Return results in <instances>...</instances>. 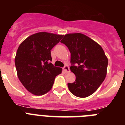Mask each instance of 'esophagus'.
<instances>
[{"instance_id":"obj_1","label":"esophagus","mask_w":125,"mask_h":125,"mask_svg":"<svg viewBox=\"0 0 125 125\" xmlns=\"http://www.w3.org/2000/svg\"><path fill=\"white\" fill-rule=\"evenodd\" d=\"M63 71H64L65 72H67V73L70 72V69H69V66L67 65L64 66V67L63 68Z\"/></svg>"}]
</instances>
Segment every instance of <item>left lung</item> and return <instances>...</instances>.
Returning a JSON list of instances; mask_svg holds the SVG:
<instances>
[{
    "mask_svg": "<svg viewBox=\"0 0 125 125\" xmlns=\"http://www.w3.org/2000/svg\"><path fill=\"white\" fill-rule=\"evenodd\" d=\"M71 52L70 67L75 75L73 83H68L70 92L84 98L93 94L104 81L108 60L98 43L80 33L65 35L61 41Z\"/></svg>",
    "mask_w": 125,
    "mask_h": 125,
    "instance_id": "obj_1",
    "label": "left lung"
}]
</instances>
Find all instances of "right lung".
Listing matches in <instances>:
<instances>
[{
	"label": "right lung",
	"mask_w": 125,
	"mask_h": 125,
	"mask_svg": "<svg viewBox=\"0 0 125 125\" xmlns=\"http://www.w3.org/2000/svg\"><path fill=\"white\" fill-rule=\"evenodd\" d=\"M63 35L39 32L21 43L16 52L15 65L19 79L29 92L35 95L48 93L56 75L62 69L51 63V50Z\"/></svg>",
	"instance_id": "obj_1"
}]
</instances>
